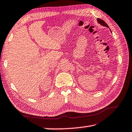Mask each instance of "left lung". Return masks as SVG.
<instances>
[{
    "mask_svg": "<svg viewBox=\"0 0 132 132\" xmlns=\"http://www.w3.org/2000/svg\"><path fill=\"white\" fill-rule=\"evenodd\" d=\"M97 21H98V23L101 24V26H103L104 27H108L109 28V27H108V25H107L106 23L104 20H102V19H97Z\"/></svg>",
    "mask_w": 132,
    "mask_h": 132,
    "instance_id": "left-lung-1",
    "label": "left lung"
}]
</instances>
